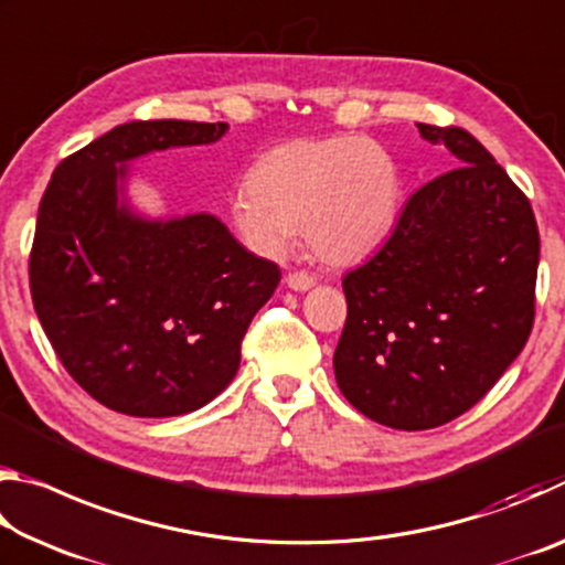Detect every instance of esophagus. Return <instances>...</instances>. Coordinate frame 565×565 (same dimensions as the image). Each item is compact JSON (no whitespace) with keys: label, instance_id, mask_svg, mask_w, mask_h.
I'll list each match as a JSON object with an SVG mask.
<instances>
[{"label":"esophagus","instance_id":"1","mask_svg":"<svg viewBox=\"0 0 565 565\" xmlns=\"http://www.w3.org/2000/svg\"><path fill=\"white\" fill-rule=\"evenodd\" d=\"M313 284H317V279H313L309 271H291L286 276V286L294 291H309Z\"/></svg>","mask_w":565,"mask_h":565}]
</instances>
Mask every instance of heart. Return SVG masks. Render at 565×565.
Returning <instances> with one entry per match:
<instances>
[{
    "label": "heart",
    "mask_w": 565,
    "mask_h": 565,
    "mask_svg": "<svg viewBox=\"0 0 565 565\" xmlns=\"http://www.w3.org/2000/svg\"><path fill=\"white\" fill-rule=\"evenodd\" d=\"M401 174L374 139L333 134L294 139L259 157L228 204L232 226L252 252L281 259L303 226L321 262L351 266L394 232Z\"/></svg>",
    "instance_id": "b5f03b06"
}]
</instances>
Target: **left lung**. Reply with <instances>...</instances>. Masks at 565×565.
Masks as SVG:
<instances>
[{"label":"left lung","mask_w":565,"mask_h":565,"mask_svg":"<svg viewBox=\"0 0 565 565\" xmlns=\"http://www.w3.org/2000/svg\"><path fill=\"white\" fill-rule=\"evenodd\" d=\"M454 169L408 199L388 242L343 276L333 374L353 408L398 431L478 404L533 327L541 238L531 202L458 127L416 124Z\"/></svg>","instance_id":"obj_1"}]
</instances>
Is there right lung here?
<instances>
[{
  "label": "right lung",
  "instance_id": "1",
  "mask_svg": "<svg viewBox=\"0 0 565 565\" xmlns=\"http://www.w3.org/2000/svg\"><path fill=\"white\" fill-rule=\"evenodd\" d=\"M228 124L129 121L66 157L46 186L30 256L34 311L92 398L139 418L206 406L232 384L242 339L281 271L214 214L149 218L127 199L129 164L214 145Z\"/></svg>",
  "mask_w": 565,
  "mask_h": 565
}]
</instances>
